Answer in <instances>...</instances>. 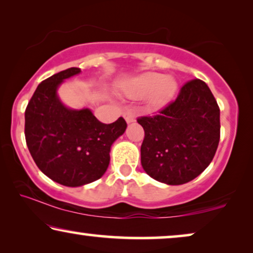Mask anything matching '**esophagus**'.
<instances>
[{
	"label": "esophagus",
	"instance_id": "1",
	"mask_svg": "<svg viewBox=\"0 0 253 253\" xmlns=\"http://www.w3.org/2000/svg\"><path fill=\"white\" fill-rule=\"evenodd\" d=\"M125 120L127 124H131V123H134L136 119H135V117L131 115V113H127V115L125 116Z\"/></svg>",
	"mask_w": 253,
	"mask_h": 253
}]
</instances>
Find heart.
<instances>
[{
	"label": "heart",
	"mask_w": 253,
	"mask_h": 253,
	"mask_svg": "<svg viewBox=\"0 0 253 253\" xmlns=\"http://www.w3.org/2000/svg\"><path fill=\"white\" fill-rule=\"evenodd\" d=\"M120 90L128 98L145 97L149 108L161 109L175 96L177 81L159 72H144L126 79L120 84Z\"/></svg>",
	"instance_id": "b5f03b06"
}]
</instances>
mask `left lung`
<instances>
[{"mask_svg": "<svg viewBox=\"0 0 253 253\" xmlns=\"http://www.w3.org/2000/svg\"><path fill=\"white\" fill-rule=\"evenodd\" d=\"M141 164L152 179L179 186L197 177L214 157L220 140V110L204 81L181 88L158 115L141 117Z\"/></svg>", "mask_w": 253, "mask_h": 253, "instance_id": "obj_1", "label": "left lung"}]
</instances>
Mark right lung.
Instances as JSON below:
<instances>
[{
    "instance_id": "add662e5",
    "label": "right lung",
    "mask_w": 253,
    "mask_h": 253,
    "mask_svg": "<svg viewBox=\"0 0 253 253\" xmlns=\"http://www.w3.org/2000/svg\"><path fill=\"white\" fill-rule=\"evenodd\" d=\"M79 67L60 71L39 84L25 111V137L35 164L43 174L66 187L98 180L108 169L112 144L125 133L124 118L103 124L89 108L72 109L58 96L66 79Z\"/></svg>"
}]
</instances>
